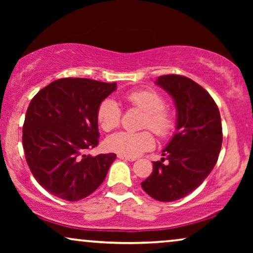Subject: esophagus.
<instances>
[{
	"instance_id": "esophagus-1",
	"label": "esophagus",
	"mask_w": 253,
	"mask_h": 253,
	"mask_svg": "<svg viewBox=\"0 0 253 253\" xmlns=\"http://www.w3.org/2000/svg\"><path fill=\"white\" fill-rule=\"evenodd\" d=\"M117 158L119 159H121V160H126V161H134L136 160V159L134 158H129V157H126V155H123V154H117Z\"/></svg>"
}]
</instances>
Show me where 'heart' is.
Segmentation results:
<instances>
[{
	"mask_svg": "<svg viewBox=\"0 0 253 253\" xmlns=\"http://www.w3.org/2000/svg\"><path fill=\"white\" fill-rule=\"evenodd\" d=\"M126 99L133 107L146 113L141 124L144 129H151L159 137L170 133L172 129L171 116L165 110V99L159 93L150 89H138L130 92ZM121 117L122 110L113 98L102 100L96 110V120L103 131H110L119 126ZM106 146L115 153L136 158L154 146V138L150 131H120L107 138Z\"/></svg>",
	"mask_w": 253,
	"mask_h": 253,
	"instance_id": "heart-1",
	"label": "heart"
}]
</instances>
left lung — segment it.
<instances>
[{
    "label": "left lung",
    "mask_w": 253,
    "mask_h": 253,
    "mask_svg": "<svg viewBox=\"0 0 253 253\" xmlns=\"http://www.w3.org/2000/svg\"><path fill=\"white\" fill-rule=\"evenodd\" d=\"M155 84L174 100L176 132L141 188L159 202H174L196 190L212 171L222 145V126L215 101L192 79L166 75Z\"/></svg>",
    "instance_id": "left-lung-1"
}]
</instances>
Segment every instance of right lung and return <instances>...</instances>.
Returning <instances> with one entry per match:
<instances>
[{
  "instance_id": "right-lung-1",
  "label": "right lung",
  "mask_w": 253,
  "mask_h": 253,
  "mask_svg": "<svg viewBox=\"0 0 253 253\" xmlns=\"http://www.w3.org/2000/svg\"><path fill=\"white\" fill-rule=\"evenodd\" d=\"M116 83L57 79L37 93L26 110L23 147L37 182L51 195L77 202L105 181L115 153L86 155L99 144L96 110Z\"/></svg>"
}]
</instances>
